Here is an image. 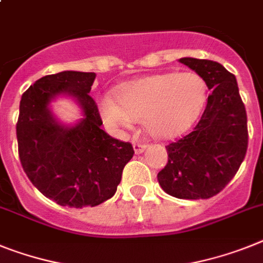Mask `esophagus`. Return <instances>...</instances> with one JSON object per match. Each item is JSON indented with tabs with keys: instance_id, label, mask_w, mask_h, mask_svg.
Returning a JSON list of instances; mask_svg holds the SVG:
<instances>
[{
	"instance_id": "34e87169",
	"label": "esophagus",
	"mask_w": 263,
	"mask_h": 263,
	"mask_svg": "<svg viewBox=\"0 0 263 263\" xmlns=\"http://www.w3.org/2000/svg\"><path fill=\"white\" fill-rule=\"evenodd\" d=\"M147 148V144H143V143L134 142V149H135V154H143Z\"/></svg>"
}]
</instances>
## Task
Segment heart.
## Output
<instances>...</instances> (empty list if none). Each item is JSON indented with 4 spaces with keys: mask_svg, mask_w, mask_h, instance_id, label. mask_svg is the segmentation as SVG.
<instances>
[{
    "mask_svg": "<svg viewBox=\"0 0 263 263\" xmlns=\"http://www.w3.org/2000/svg\"><path fill=\"white\" fill-rule=\"evenodd\" d=\"M206 81L195 72H167L124 83L100 99V114L112 131L128 129L142 119L158 139H171L193 125L206 103Z\"/></svg>",
    "mask_w": 263,
    "mask_h": 263,
    "instance_id": "1",
    "label": "heart"
}]
</instances>
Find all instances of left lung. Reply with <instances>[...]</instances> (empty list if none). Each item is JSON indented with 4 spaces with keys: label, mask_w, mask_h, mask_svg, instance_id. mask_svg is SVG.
Returning <instances> with one entry per match:
<instances>
[{
    "label": "left lung",
    "mask_w": 263,
    "mask_h": 263,
    "mask_svg": "<svg viewBox=\"0 0 263 263\" xmlns=\"http://www.w3.org/2000/svg\"><path fill=\"white\" fill-rule=\"evenodd\" d=\"M180 63L206 81L211 95L193 132L168 144V163L158 174L165 193L207 199L234 178L248 149V116L237 79L217 61L183 57Z\"/></svg>",
    "instance_id": "obj_1"
}]
</instances>
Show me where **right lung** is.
Segmentation results:
<instances>
[{"mask_svg":"<svg viewBox=\"0 0 263 263\" xmlns=\"http://www.w3.org/2000/svg\"><path fill=\"white\" fill-rule=\"evenodd\" d=\"M93 72L64 70L28 88L20 101V160L33 186L60 206L95 207L112 198L123 168L134 156L129 143L101 129L98 105L89 96ZM59 97L72 98L82 119L65 125L51 111Z\"/></svg>","mask_w":263,"mask_h":263,"instance_id":"obj_1","label":"right lung"}]
</instances>
